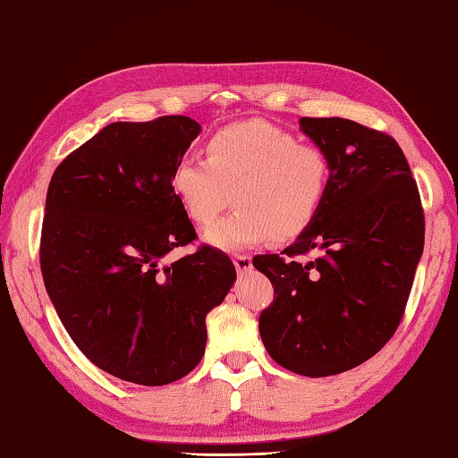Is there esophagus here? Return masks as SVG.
Here are the masks:
<instances>
[{"label": "esophagus", "mask_w": 458, "mask_h": 458, "mask_svg": "<svg viewBox=\"0 0 458 458\" xmlns=\"http://www.w3.org/2000/svg\"><path fill=\"white\" fill-rule=\"evenodd\" d=\"M234 266H236V270L240 274L250 272V270H252V258H250L248 254H236L234 256Z\"/></svg>", "instance_id": "esophagus-1"}]
</instances>
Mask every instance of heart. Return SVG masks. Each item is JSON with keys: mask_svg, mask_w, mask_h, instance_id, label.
Returning <instances> with one entry per match:
<instances>
[{"mask_svg": "<svg viewBox=\"0 0 458 458\" xmlns=\"http://www.w3.org/2000/svg\"><path fill=\"white\" fill-rule=\"evenodd\" d=\"M334 166L324 148L300 145L267 123L228 124L204 142V158H178L170 188L191 218L206 226L232 200L236 210L206 230L210 246L236 252L264 240L303 234L324 206Z\"/></svg>", "mask_w": 458, "mask_h": 458, "instance_id": "heart-1", "label": "heart"}]
</instances>
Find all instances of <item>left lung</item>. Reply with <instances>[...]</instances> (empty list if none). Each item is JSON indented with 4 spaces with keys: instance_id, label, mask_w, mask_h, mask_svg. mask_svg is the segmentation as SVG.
I'll use <instances>...</instances> for the list:
<instances>
[{
    "instance_id": "1",
    "label": "left lung",
    "mask_w": 458,
    "mask_h": 458,
    "mask_svg": "<svg viewBox=\"0 0 458 458\" xmlns=\"http://www.w3.org/2000/svg\"><path fill=\"white\" fill-rule=\"evenodd\" d=\"M301 131L334 166L311 226L282 254L252 259L274 285L259 313L272 360L327 377L369 360L395 334L425 246L417 182L397 140L363 124L301 116ZM316 251L310 263L295 255Z\"/></svg>"
}]
</instances>
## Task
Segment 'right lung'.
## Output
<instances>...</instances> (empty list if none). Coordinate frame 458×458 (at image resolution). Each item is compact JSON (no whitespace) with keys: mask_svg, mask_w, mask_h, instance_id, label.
I'll use <instances>...</instances> for the list:
<instances>
[{"mask_svg":"<svg viewBox=\"0 0 458 458\" xmlns=\"http://www.w3.org/2000/svg\"><path fill=\"white\" fill-rule=\"evenodd\" d=\"M191 116L111 123L51 176L41 274L61 324L98 369L147 387L191 373L204 355L206 313L236 280L222 250L202 246L170 188V170L200 134Z\"/></svg>","mask_w":458,"mask_h":458,"instance_id":"add662e5","label":"right lung"}]
</instances>
